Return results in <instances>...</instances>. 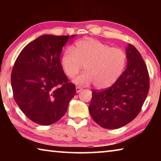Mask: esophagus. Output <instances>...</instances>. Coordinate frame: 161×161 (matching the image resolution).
Masks as SVG:
<instances>
[{
  "label": "esophagus",
  "instance_id": "1",
  "mask_svg": "<svg viewBox=\"0 0 161 161\" xmlns=\"http://www.w3.org/2000/svg\"><path fill=\"white\" fill-rule=\"evenodd\" d=\"M82 90V88H81V86H77L76 87V92H77V93H80V92Z\"/></svg>",
  "mask_w": 161,
  "mask_h": 161
}]
</instances>
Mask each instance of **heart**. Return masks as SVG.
Listing matches in <instances>:
<instances>
[{
	"mask_svg": "<svg viewBox=\"0 0 161 161\" xmlns=\"http://www.w3.org/2000/svg\"><path fill=\"white\" fill-rule=\"evenodd\" d=\"M126 60V54L121 49L85 38L76 42L73 49L64 52L61 64L69 78L75 77L84 66L86 72L75 79L76 84L86 86L94 83L98 89H106L121 77Z\"/></svg>",
	"mask_w": 161,
	"mask_h": 161,
	"instance_id": "obj_1",
	"label": "heart"
}]
</instances>
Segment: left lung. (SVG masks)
Returning a JSON list of instances; mask_svg holds the SVG:
<instances>
[{"label":"left lung","instance_id":"1","mask_svg":"<svg viewBox=\"0 0 161 161\" xmlns=\"http://www.w3.org/2000/svg\"><path fill=\"white\" fill-rule=\"evenodd\" d=\"M127 67L112 86L93 90L89 107L94 121L107 129L121 128L132 121L141 110L148 93V69L139 52L129 44Z\"/></svg>","mask_w":161,"mask_h":161}]
</instances>
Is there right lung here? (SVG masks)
<instances>
[{"label":"right lung","mask_w":161,"mask_h":161,"mask_svg":"<svg viewBox=\"0 0 161 161\" xmlns=\"http://www.w3.org/2000/svg\"><path fill=\"white\" fill-rule=\"evenodd\" d=\"M75 36L42 35L27 45L19 54L11 73L15 102L24 114L43 126L63 116L76 94L60 62L63 46Z\"/></svg>","instance_id":"right-lung-1"}]
</instances>
